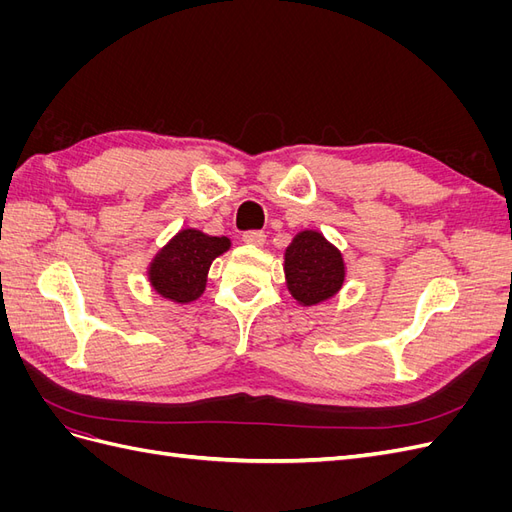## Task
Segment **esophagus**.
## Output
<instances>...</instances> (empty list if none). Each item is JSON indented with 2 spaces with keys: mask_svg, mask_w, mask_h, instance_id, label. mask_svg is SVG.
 <instances>
[{
  "mask_svg": "<svg viewBox=\"0 0 512 512\" xmlns=\"http://www.w3.org/2000/svg\"><path fill=\"white\" fill-rule=\"evenodd\" d=\"M243 241L247 243V245H265V241H267V237H265V232H260V230H247V232H243Z\"/></svg>",
  "mask_w": 512,
  "mask_h": 512,
  "instance_id": "34e87169",
  "label": "esophagus"
}]
</instances>
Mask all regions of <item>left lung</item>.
I'll list each match as a JSON object with an SVG mask.
<instances>
[{
  "instance_id": "obj_1",
  "label": "left lung",
  "mask_w": 512,
  "mask_h": 512,
  "mask_svg": "<svg viewBox=\"0 0 512 512\" xmlns=\"http://www.w3.org/2000/svg\"><path fill=\"white\" fill-rule=\"evenodd\" d=\"M284 273L290 294L301 305H318L339 292L346 280L342 252L318 230H301L284 254Z\"/></svg>"
}]
</instances>
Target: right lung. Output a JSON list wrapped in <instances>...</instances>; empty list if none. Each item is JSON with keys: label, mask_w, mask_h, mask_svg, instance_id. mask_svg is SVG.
Returning a JSON list of instances; mask_svg holds the SVG:
<instances>
[{"label": "right lung", "mask_w": 512, "mask_h": 512, "mask_svg": "<svg viewBox=\"0 0 512 512\" xmlns=\"http://www.w3.org/2000/svg\"><path fill=\"white\" fill-rule=\"evenodd\" d=\"M228 247V237H211L196 228L179 230L151 260L147 275L153 290L181 305L196 301L205 292L211 262Z\"/></svg>", "instance_id": "obj_1"}]
</instances>
